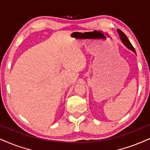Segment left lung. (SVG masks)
I'll return each mask as SVG.
<instances>
[{
  "label": "left lung",
  "mask_w": 150,
  "mask_h": 150,
  "mask_svg": "<svg viewBox=\"0 0 150 150\" xmlns=\"http://www.w3.org/2000/svg\"><path fill=\"white\" fill-rule=\"evenodd\" d=\"M117 32L120 34V39H121V40H122V41L124 44H125V45L126 46L127 48H129V49H131V50H132V51H134V53H136V51H135V49H134V47H133L132 44H131L130 41H129V39L127 38V37L126 35H125V33H124L121 30H120V29H118Z\"/></svg>",
  "instance_id": "8db88e82"
}]
</instances>
